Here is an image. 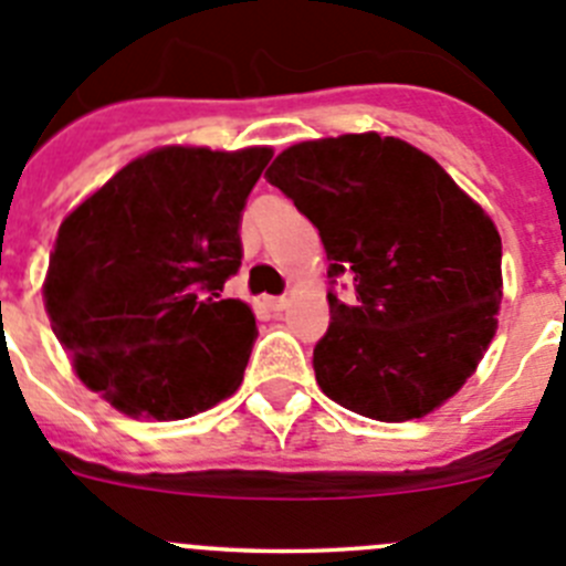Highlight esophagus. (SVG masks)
Returning <instances> with one entry per match:
<instances>
[{"label": "esophagus", "instance_id": "obj_1", "mask_svg": "<svg viewBox=\"0 0 566 566\" xmlns=\"http://www.w3.org/2000/svg\"><path fill=\"white\" fill-rule=\"evenodd\" d=\"M263 303H266L269 312H283L289 306V297H266Z\"/></svg>", "mask_w": 566, "mask_h": 566}]
</instances>
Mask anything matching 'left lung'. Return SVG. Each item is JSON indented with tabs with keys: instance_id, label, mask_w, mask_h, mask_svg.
<instances>
[{
	"instance_id": "1",
	"label": "left lung",
	"mask_w": 566,
	"mask_h": 566,
	"mask_svg": "<svg viewBox=\"0 0 566 566\" xmlns=\"http://www.w3.org/2000/svg\"><path fill=\"white\" fill-rule=\"evenodd\" d=\"M317 227L328 274H352L357 303L328 294L314 377L328 399L379 422L442 408L476 374L499 328L496 223L431 155L402 138L348 133L300 142L266 169Z\"/></svg>"
}]
</instances>
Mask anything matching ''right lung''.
Wrapping results in <instances>:
<instances>
[{"label": "right lung", "mask_w": 566, "mask_h": 566, "mask_svg": "<svg viewBox=\"0 0 566 566\" xmlns=\"http://www.w3.org/2000/svg\"><path fill=\"white\" fill-rule=\"evenodd\" d=\"M272 147L167 144L138 155L59 227L42 283L73 371L133 419H187L232 397L258 337L221 300L240 212Z\"/></svg>", "instance_id": "right-lung-1"}]
</instances>
